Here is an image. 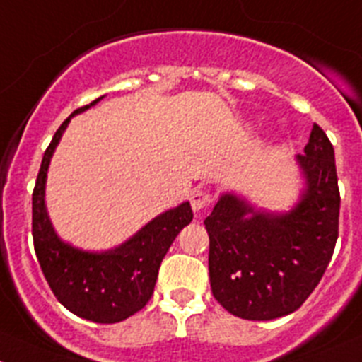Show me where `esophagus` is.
Returning a JSON list of instances; mask_svg holds the SVG:
<instances>
[{"instance_id":"obj_1","label":"esophagus","mask_w":362,"mask_h":362,"mask_svg":"<svg viewBox=\"0 0 362 362\" xmlns=\"http://www.w3.org/2000/svg\"><path fill=\"white\" fill-rule=\"evenodd\" d=\"M189 200H191L192 211L200 212L202 209H205V207H209V205H211L212 197H211V192L205 191V189H197V191L191 192Z\"/></svg>"}]
</instances>
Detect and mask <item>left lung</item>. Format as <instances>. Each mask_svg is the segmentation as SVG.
Wrapping results in <instances>:
<instances>
[{
  "label": "left lung",
  "mask_w": 362,
  "mask_h": 362,
  "mask_svg": "<svg viewBox=\"0 0 362 362\" xmlns=\"http://www.w3.org/2000/svg\"><path fill=\"white\" fill-rule=\"evenodd\" d=\"M295 160L303 187L289 211L257 209L227 191L204 221L212 295L238 318L268 322L295 313L332 257L341 200L334 148L316 123Z\"/></svg>",
  "instance_id": "1"
}]
</instances>
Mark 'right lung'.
Returning <instances> with one entry per match:
<instances>
[{"label": "right lung", "mask_w": 362, "mask_h": 362, "mask_svg": "<svg viewBox=\"0 0 362 362\" xmlns=\"http://www.w3.org/2000/svg\"><path fill=\"white\" fill-rule=\"evenodd\" d=\"M93 103L76 109L53 135L37 175L32 197V234L37 259L53 295L73 314L94 323H117L143 309L153 295L158 268L178 232L189 225V202L162 212L132 238L110 250L90 252L62 241L46 209L49 162L71 117Z\"/></svg>", "instance_id": "obj_1"}]
</instances>
